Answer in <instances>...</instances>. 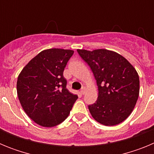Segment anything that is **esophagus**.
<instances>
[{
    "mask_svg": "<svg viewBox=\"0 0 154 154\" xmlns=\"http://www.w3.org/2000/svg\"><path fill=\"white\" fill-rule=\"evenodd\" d=\"M80 93L82 94V95H84L85 94V88L84 87H82L81 89V90H80Z\"/></svg>",
    "mask_w": 154,
    "mask_h": 154,
    "instance_id": "1",
    "label": "esophagus"
}]
</instances>
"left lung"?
I'll return each instance as SVG.
<instances>
[{"instance_id": "1", "label": "left lung", "mask_w": 154, "mask_h": 154, "mask_svg": "<svg viewBox=\"0 0 154 154\" xmlns=\"http://www.w3.org/2000/svg\"><path fill=\"white\" fill-rule=\"evenodd\" d=\"M77 51L89 65L97 83V100L88 106L92 116L105 126L122 123L130 115L138 99L140 79L136 69L114 51Z\"/></svg>"}]
</instances>
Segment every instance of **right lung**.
Here are the masks:
<instances>
[{
	"label": "right lung",
	"mask_w": 154,
	"mask_h": 154,
	"mask_svg": "<svg viewBox=\"0 0 154 154\" xmlns=\"http://www.w3.org/2000/svg\"><path fill=\"white\" fill-rule=\"evenodd\" d=\"M74 51L51 48L41 51L22 69L17 82L19 101L37 124L52 127L68 117L77 95L66 88L63 72Z\"/></svg>",
	"instance_id": "1"
}]
</instances>
